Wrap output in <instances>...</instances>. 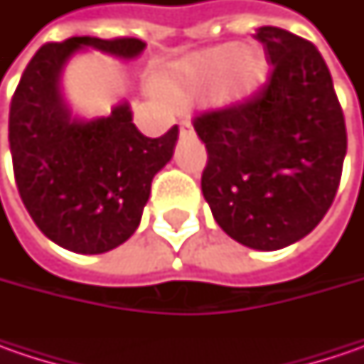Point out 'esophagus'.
<instances>
[{
    "label": "esophagus",
    "mask_w": 364,
    "mask_h": 364,
    "mask_svg": "<svg viewBox=\"0 0 364 364\" xmlns=\"http://www.w3.org/2000/svg\"><path fill=\"white\" fill-rule=\"evenodd\" d=\"M192 132H194V127H192L190 121H182L180 123V135H192Z\"/></svg>",
    "instance_id": "obj_1"
}]
</instances>
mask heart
<instances>
[{
    "label": "heart",
    "mask_w": 364,
    "mask_h": 364,
    "mask_svg": "<svg viewBox=\"0 0 364 364\" xmlns=\"http://www.w3.org/2000/svg\"><path fill=\"white\" fill-rule=\"evenodd\" d=\"M269 77L267 56L259 46L227 42L192 52L174 63L158 80L160 91L176 103L213 90V103L235 109L255 99Z\"/></svg>",
    "instance_id": "1"
}]
</instances>
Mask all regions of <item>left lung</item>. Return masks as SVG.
<instances>
[{
    "label": "left lung",
    "instance_id": "obj_1",
    "mask_svg": "<svg viewBox=\"0 0 364 364\" xmlns=\"http://www.w3.org/2000/svg\"><path fill=\"white\" fill-rule=\"evenodd\" d=\"M272 75L235 109L194 119L208 151L203 194L237 243L277 251L328 213L346 156V127L332 77L312 42L275 26L255 34Z\"/></svg>",
    "mask_w": 364,
    "mask_h": 364
}]
</instances>
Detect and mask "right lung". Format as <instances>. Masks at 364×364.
Instances as JSON below:
<instances>
[{
    "mask_svg": "<svg viewBox=\"0 0 364 364\" xmlns=\"http://www.w3.org/2000/svg\"><path fill=\"white\" fill-rule=\"evenodd\" d=\"M85 50L135 60L146 42L75 36L42 46L11 99L9 149L21 203L36 227L63 249L99 255L139 227L151 180L172 160L180 132L146 137L127 101L101 117L75 115L63 75Z\"/></svg>",
    "mask_w": 364,
    "mask_h": 364,
    "instance_id": "add662e5",
    "label": "right lung"
}]
</instances>
